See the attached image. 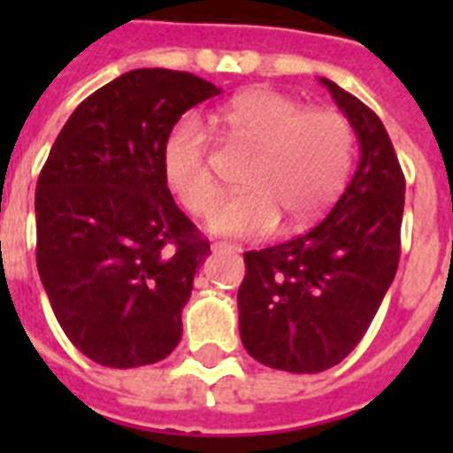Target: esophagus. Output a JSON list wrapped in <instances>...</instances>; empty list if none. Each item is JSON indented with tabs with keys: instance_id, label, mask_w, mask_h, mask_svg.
Masks as SVG:
<instances>
[{
	"instance_id": "1",
	"label": "esophagus",
	"mask_w": 453,
	"mask_h": 453,
	"mask_svg": "<svg viewBox=\"0 0 453 453\" xmlns=\"http://www.w3.org/2000/svg\"><path fill=\"white\" fill-rule=\"evenodd\" d=\"M213 251H230V254H240L242 247H237V244H230V242H213L211 244Z\"/></svg>"
}]
</instances>
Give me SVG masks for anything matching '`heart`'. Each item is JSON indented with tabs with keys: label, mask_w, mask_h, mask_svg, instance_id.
I'll list each match as a JSON object with an SVG mask.
<instances>
[{
	"label": "heart",
	"mask_w": 453,
	"mask_h": 453,
	"mask_svg": "<svg viewBox=\"0 0 453 453\" xmlns=\"http://www.w3.org/2000/svg\"><path fill=\"white\" fill-rule=\"evenodd\" d=\"M227 138L256 148L242 185L247 192L213 206L209 230L227 237H263L280 226L317 219L345 188L352 166V131L331 110H305L289 96L254 88L211 115ZM164 178L190 213H206L219 197L209 138L183 119L164 145Z\"/></svg>",
	"instance_id": "heart-1"
}]
</instances>
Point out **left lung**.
<instances>
[{"instance_id": "left-lung-1", "label": "left lung", "mask_w": 453, "mask_h": 453, "mask_svg": "<svg viewBox=\"0 0 453 453\" xmlns=\"http://www.w3.org/2000/svg\"><path fill=\"white\" fill-rule=\"evenodd\" d=\"M359 143V164L329 216L277 247L247 251L240 336L261 365L319 373L355 350L400 263L404 173L386 127L326 77Z\"/></svg>"}]
</instances>
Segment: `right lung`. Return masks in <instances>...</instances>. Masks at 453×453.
<instances>
[{
	"label": "right lung",
	"mask_w": 453,
	"mask_h": 453,
	"mask_svg": "<svg viewBox=\"0 0 453 453\" xmlns=\"http://www.w3.org/2000/svg\"><path fill=\"white\" fill-rule=\"evenodd\" d=\"M220 88L141 67L77 105L39 173L37 270L80 352L131 369L164 359L209 242L176 206L164 145L185 110Z\"/></svg>",
	"instance_id": "1"
}]
</instances>
